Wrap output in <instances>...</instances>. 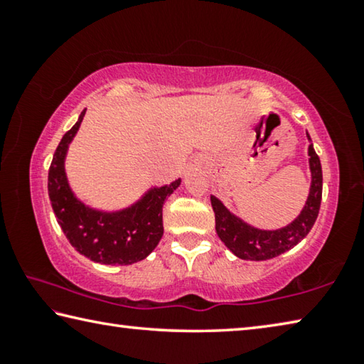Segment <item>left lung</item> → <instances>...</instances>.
<instances>
[{
    "mask_svg": "<svg viewBox=\"0 0 364 364\" xmlns=\"http://www.w3.org/2000/svg\"><path fill=\"white\" fill-rule=\"evenodd\" d=\"M308 141H311L306 132ZM308 165H310L311 183L310 193L299 217L279 230H260L228 210L218 197L210 196L215 212V230L228 249L242 260L263 262L274 258L295 247L315 225L323 194L321 162L313 144L308 146Z\"/></svg>",
    "mask_w": 364,
    "mask_h": 364,
    "instance_id": "left-lung-1",
    "label": "left lung"
}]
</instances>
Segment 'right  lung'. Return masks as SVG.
Masks as SVG:
<instances>
[{
  "mask_svg": "<svg viewBox=\"0 0 364 364\" xmlns=\"http://www.w3.org/2000/svg\"><path fill=\"white\" fill-rule=\"evenodd\" d=\"M85 117V110L67 132L53 156L48 193L60 230L77 252L102 264H132L144 260L164 234L162 207L181 184V178L165 186L147 189L132 205L100 210L86 205L73 193L65 173V157Z\"/></svg>",
  "mask_w": 364,
  "mask_h": 364,
  "instance_id": "right-lung-1",
  "label": "right lung"
}]
</instances>
